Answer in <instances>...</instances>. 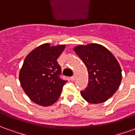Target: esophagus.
<instances>
[{
  "instance_id": "34e87169",
  "label": "esophagus",
  "mask_w": 135,
  "mask_h": 135,
  "mask_svg": "<svg viewBox=\"0 0 135 135\" xmlns=\"http://www.w3.org/2000/svg\"><path fill=\"white\" fill-rule=\"evenodd\" d=\"M75 79H76V76H75V75L71 77V81H74Z\"/></svg>"
}]
</instances>
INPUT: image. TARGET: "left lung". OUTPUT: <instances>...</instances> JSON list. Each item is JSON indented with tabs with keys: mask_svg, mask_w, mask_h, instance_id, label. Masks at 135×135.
Instances as JSON below:
<instances>
[{
	"mask_svg": "<svg viewBox=\"0 0 135 135\" xmlns=\"http://www.w3.org/2000/svg\"><path fill=\"white\" fill-rule=\"evenodd\" d=\"M88 69V85L81 95L88 103L98 104L106 101L121 84L122 69L110 50L97 43L74 47Z\"/></svg>",
	"mask_w": 135,
	"mask_h": 135,
	"instance_id": "obj_1",
	"label": "left lung"
}]
</instances>
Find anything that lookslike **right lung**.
<instances>
[{
    "label": "right lung",
    "mask_w": 135,
    "mask_h": 135,
    "mask_svg": "<svg viewBox=\"0 0 135 135\" xmlns=\"http://www.w3.org/2000/svg\"><path fill=\"white\" fill-rule=\"evenodd\" d=\"M65 47V45L50 46V43H45L26 56L19 71V82L25 93L36 104L50 106L61 95L66 81L59 77L61 69L56 60Z\"/></svg>",
    "instance_id": "obj_1"
}]
</instances>
